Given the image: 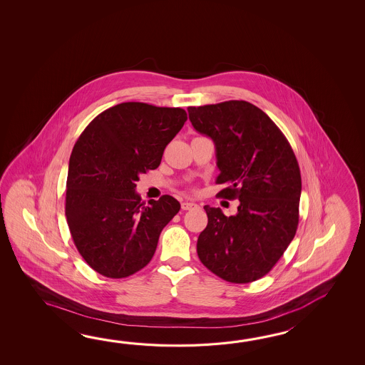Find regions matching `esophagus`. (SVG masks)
<instances>
[{"label":"esophagus","instance_id":"obj_1","mask_svg":"<svg viewBox=\"0 0 365 365\" xmlns=\"http://www.w3.org/2000/svg\"><path fill=\"white\" fill-rule=\"evenodd\" d=\"M197 206V203H194V202H182L181 203V209L182 210H192L194 209Z\"/></svg>","mask_w":365,"mask_h":365}]
</instances>
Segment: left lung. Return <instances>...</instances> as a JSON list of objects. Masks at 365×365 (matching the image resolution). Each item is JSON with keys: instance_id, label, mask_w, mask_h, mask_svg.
Here are the masks:
<instances>
[{"instance_id": "8db88e82", "label": "left lung", "mask_w": 365, "mask_h": 365, "mask_svg": "<svg viewBox=\"0 0 365 365\" xmlns=\"http://www.w3.org/2000/svg\"><path fill=\"white\" fill-rule=\"evenodd\" d=\"M194 129L215 145L227 184L217 195L239 200L236 215L205 206L207 227L197 253L210 272L231 283L259 279L279 261L299 225L302 176L284 134L264 110L248 101L189 107Z\"/></svg>"}]
</instances>
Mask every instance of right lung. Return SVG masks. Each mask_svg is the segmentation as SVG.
<instances>
[{
	"mask_svg": "<svg viewBox=\"0 0 365 365\" xmlns=\"http://www.w3.org/2000/svg\"><path fill=\"white\" fill-rule=\"evenodd\" d=\"M186 120L182 108L128 101L101 112L79 135L70 155L65 214L79 255L95 272L126 278L151 261L180 203L163 195L145 205L135 181L159 167Z\"/></svg>",
	"mask_w": 365,
	"mask_h": 365,
	"instance_id": "right-lung-1",
	"label": "right lung"
}]
</instances>
